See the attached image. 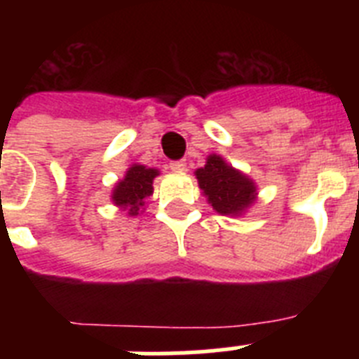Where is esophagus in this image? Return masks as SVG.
Masks as SVG:
<instances>
[{
    "instance_id": "1",
    "label": "esophagus",
    "mask_w": 359,
    "mask_h": 359,
    "mask_svg": "<svg viewBox=\"0 0 359 359\" xmlns=\"http://www.w3.org/2000/svg\"><path fill=\"white\" fill-rule=\"evenodd\" d=\"M169 167L170 170H174V172H183V170L187 169V163L183 160H176V161H170Z\"/></svg>"
}]
</instances>
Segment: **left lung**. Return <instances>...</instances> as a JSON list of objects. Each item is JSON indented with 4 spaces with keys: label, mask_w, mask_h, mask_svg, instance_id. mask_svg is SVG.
<instances>
[{
    "label": "left lung",
    "mask_w": 359,
    "mask_h": 359,
    "mask_svg": "<svg viewBox=\"0 0 359 359\" xmlns=\"http://www.w3.org/2000/svg\"><path fill=\"white\" fill-rule=\"evenodd\" d=\"M199 189H203L208 203L223 215H237L250 207L255 199V185L252 180L231 169L221 156H208L207 165L196 170Z\"/></svg>",
    "instance_id": "8db88e82"
}]
</instances>
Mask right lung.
Instances as JSON below:
<instances>
[{
  "instance_id": "right-lung-1",
  "label": "right lung",
  "mask_w": 359,
  "mask_h": 359,
  "mask_svg": "<svg viewBox=\"0 0 359 359\" xmlns=\"http://www.w3.org/2000/svg\"><path fill=\"white\" fill-rule=\"evenodd\" d=\"M156 176V169H147L144 165H133L126 177L116 185L113 192V201L118 207L128 208L131 215H136L144 207V199L152 194V180Z\"/></svg>"
}]
</instances>
